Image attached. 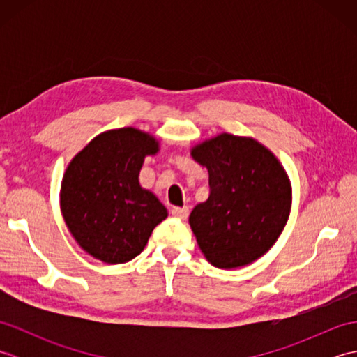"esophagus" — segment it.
I'll use <instances>...</instances> for the list:
<instances>
[{"instance_id":"34e87169","label":"esophagus","mask_w":357,"mask_h":357,"mask_svg":"<svg viewBox=\"0 0 357 357\" xmlns=\"http://www.w3.org/2000/svg\"><path fill=\"white\" fill-rule=\"evenodd\" d=\"M170 213L178 219H187L188 213H190V210H188V207H173L170 210Z\"/></svg>"}]
</instances>
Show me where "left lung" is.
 I'll return each instance as SVG.
<instances>
[{
  "label": "left lung",
  "mask_w": 357,
  "mask_h": 357,
  "mask_svg": "<svg viewBox=\"0 0 357 357\" xmlns=\"http://www.w3.org/2000/svg\"><path fill=\"white\" fill-rule=\"evenodd\" d=\"M208 170V199L188 222L207 261L236 268L261 257L282 231L290 213L287 174L259 142L222 133L192 150Z\"/></svg>",
  "instance_id": "1"
}]
</instances>
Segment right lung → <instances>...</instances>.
<instances>
[{"instance_id":"add662e5","label":"right lung","mask_w":357,"mask_h":357,"mask_svg":"<svg viewBox=\"0 0 357 357\" xmlns=\"http://www.w3.org/2000/svg\"><path fill=\"white\" fill-rule=\"evenodd\" d=\"M156 151L158 142L147 133L118 128L98 135L67 169L61 188L66 224L96 259L132 261L167 218V208L138 181L144 156Z\"/></svg>"}]
</instances>
